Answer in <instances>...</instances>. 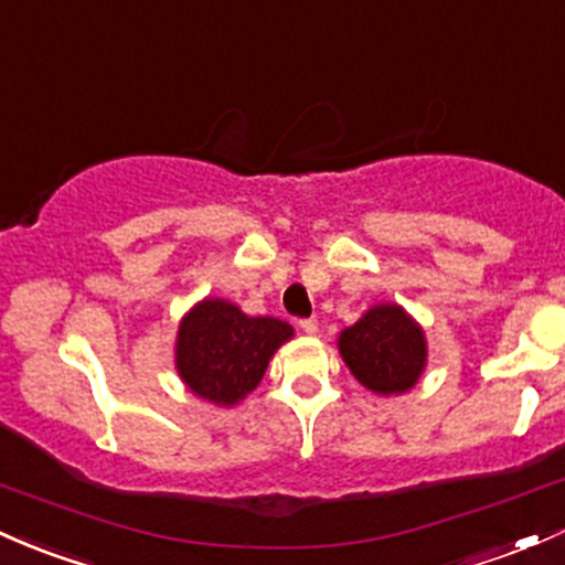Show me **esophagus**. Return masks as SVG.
Returning <instances> with one entry per match:
<instances>
[{"label":"esophagus","instance_id":"obj_1","mask_svg":"<svg viewBox=\"0 0 565 565\" xmlns=\"http://www.w3.org/2000/svg\"><path fill=\"white\" fill-rule=\"evenodd\" d=\"M299 329L307 333V337H315V333H318V320L315 318H305V320H299Z\"/></svg>","mask_w":565,"mask_h":565}]
</instances>
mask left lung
<instances>
[{"instance_id": "obj_1", "label": "left lung", "mask_w": 565, "mask_h": 565, "mask_svg": "<svg viewBox=\"0 0 565 565\" xmlns=\"http://www.w3.org/2000/svg\"><path fill=\"white\" fill-rule=\"evenodd\" d=\"M342 361L366 391L402 396L423 377L428 342L423 326L404 307L374 305L337 339Z\"/></svg>"}]
</instances>
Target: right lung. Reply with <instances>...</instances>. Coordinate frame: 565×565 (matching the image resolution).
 <instances>
[{
  "mask_svg": "<svg viewBox=\"0 0 565 565\" xmlns=\"http://www.w3.org/2000/svg\"><path fill=\"white\" fill-rule=\"evenodd\" d=\"M294 337L277 318H253L226 299L196 301L174 337V369L193 396L234 406L264 380L271 355Z\"/></svg>",
  "mask_w": 565,
  "mask_h": 565,
  "instance_id": "1",
  "label": "right lung"
}]
</instances>
